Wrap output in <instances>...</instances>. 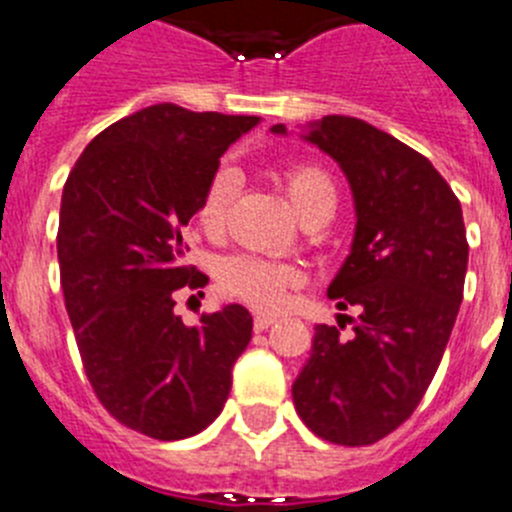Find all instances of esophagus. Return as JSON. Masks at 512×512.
Here are the masks:
<instances>
[{
    "instance_id": "obj_1",
    "label": "esophagus",
    "mask_w": 512,
    "mask_h": 512,
    "mask_svg": "<svg viewBox=\"0 0 512 512\" xmlns=\"http://www.w3.org/2000/svg\"><path fill=\"white\" fill-rule=\"evenodd\" d=\"M275 322H277V317H272V315H255V330L262 332V330H267L270 325H275Z\"/></svg>"
}]
</instances>
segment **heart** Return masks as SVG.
Instances as JSON below:
<instances>
[{"instance_id": "obj_1", "label": "heart", "mask_w": 512, "mask_h": 512, "mask_svg": "<svg viewBox=\"0 0 512 512\" xmlns=\"http://www.w3.org/2000/svg\"><path fill=\"white\" fill-rule=\"evenodd\" d=\"M237 182H240L237 170L227 165H222L210 177L200 207H197V220L202 230L217 232L225 225L227 207L235 197ZM282 187L297 217L310 212L322 200L335 197L330 177L320 167L312 165H297L282 172ZM217 282L227 295L247 302L255 310L275 312L285 305L287 292L300 285V270L282 262L257 260V257H227L217 270Z\"/></svg>"}]
</instances>
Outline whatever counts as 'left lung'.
Here are the masks:
<instances>
[{
    "instance_id": "left-lung-1",
    "label": "left lung",
    "mask_w": 512,
    "mask_h": 512,
    "mask_svg": "<svg viewBox=\"0 0 512 512\" xmlns=\"http://www.w3.org/2000/svg\"><path fill=\"white\" fill-rule=\"evenodd\" d=\"M300 137L350 185L355 235L327 297L360 315L350 336V315L315 327L292 400L317 438L372 445L413 415L443 360L468 270L463 210L430 160L362 119L327 114Z\"/></svg>"
}]
</instances>
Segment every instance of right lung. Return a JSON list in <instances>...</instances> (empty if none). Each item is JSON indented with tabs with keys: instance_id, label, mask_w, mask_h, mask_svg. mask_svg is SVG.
I'll return each instance as SVG.
<instances>
[{
	"instance_id": "obj_1",
	"label": "right lung",
	"mask_w": 512,
	"mask_h": 512,
	"mask_svg": "<svg viewBox=\"0 0 512 512\" xmlns=\"http://www.w3.org/2000/svg\"><path fill=\"white\" fill-rule=\"evenodd\" d=\"M257 124L152 104L99 132L64 185L59 277L84 372L112 418L155 440L190 438L222 413L252 337L242 305L187 327L175 295L205 287L182 265V230L227 147Z\"/></svg>"
}]
</instances>
